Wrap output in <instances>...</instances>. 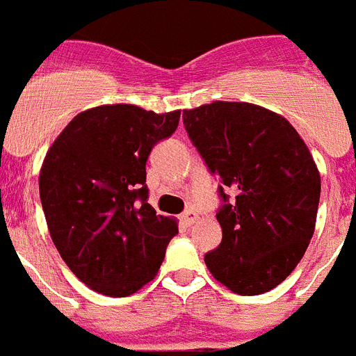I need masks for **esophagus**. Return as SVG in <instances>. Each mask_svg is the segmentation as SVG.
I'll use <instances>...</instances> for the list:
<instances>
[{
    "label": "esophagus",
    "instance_id": "34e87169",
    "mask_svg": "<svg viewBox=\"0 0 356 356\" xmlns=\"http://www.w3.org/2000/svg\"><path fill=\"white\" fill-rule=\"evenodd\" d=\"M197 218H199V215H197V213L193 211V209H188V211H184L181 215V222L184 225H191V224H193V222L197 220Z\"/></svg>",
    "mask_w": 356,
    "mask_h": 356
}]
</instances>
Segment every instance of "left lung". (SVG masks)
I'll return each mask as SVG.
<instances>
[{"label":"left lung","mask_w":356,"mask_h":356,"mask_svg":"<svg viewBox=\"0 0 356 356\" xmlns=\"http://www.w3.org/2000/svg\"><path fill=\"white\" fill-rule=\"evenodd\" d=\"M182 122L209 172L237 197L216 213L222 242L204 261L240 296L276 289L298 267L315 231L321 175L281 114L247 102L186 109Z\"/></svg>","instance_id":"1"}]
</instances>
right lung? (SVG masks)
Here are the masks:
<instances>
[{
    "instance_id": "add662e5",
    "label": "right lung",
    "mask_w": 356,
    "mask_h": 356,
    "mask_svg": "<svg viewBox=\"0 0 356 356\" xmlns=\"http://www.w3.org/2000/svg\"><path fill=\"white\" fill-rule=\"evenodd\" d=\"M181 111L113 104L82 111L46 152L39 195L49 236L91 290L127 298L156 277L177 220L147 202L148 154Z\"/></svg>"
}]
</instances>
